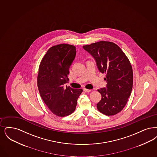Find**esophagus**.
I'll list each match as a JSON object with an SVG mask.
<instances>
[{
    "instance_id": "esophagus-1",
    "label": "esophagus",
    "mask_w": 157,
    "mask_h": 157,
    "mask_svg": "<svg viewBox=\"0 0 157 157\" xmlns=\"http://www.w3.org/2000/svg\"><path fill=\"white\" fill-rule=\"evenodd\" d=\"M83 91H84L85 92H90L91 91V90H90V89H87L84 88V89H83Z\"/></svg>"
}]
</instances>
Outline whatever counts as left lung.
Wrapping results in <instances>:
<instances>
[{
  "mask_svg": "<svg viewBox=\"0 0 157 157\" xmlns=\"http://www.w3.org/2000/svg\"><path fill=\"white\" fill-rule=\"evenodd\" d=\"M83 48L94 57L98 68L106 73V88L98 90L101 95L97 108L106 116L121 112L131 94L133 73L132 65L119 47L112 42L101 41Z\"/></svg>",
  "mask_w": 157,
  "mask_h": 157,
  "instance_id": "1",
  "label": "left lung"
}]
</instances>
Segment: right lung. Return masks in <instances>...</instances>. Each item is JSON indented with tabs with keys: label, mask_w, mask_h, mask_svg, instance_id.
Instances as JSON below:
<instances>
[{
	"label": "right lung",
	"mask_w": 157,
	"mask_h": 157,
	"mask_svg": "<svg viewBox=\"0 0 157 157\" xmlns=\"http://www.w3.org/2000/svg\"><path fill=\"white\" fill-rule=\"evenodd\" d=\"M76 56V47L61 44L51 47L40 63L37 86L40 96L51 112L59 117L75 110L81 89L65 86L68 83L69 69Z\"/></svg>",
	"instance_id": "obj_1"
}]
</instances>
